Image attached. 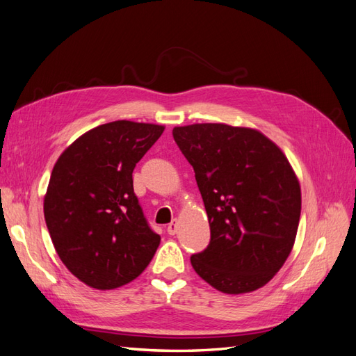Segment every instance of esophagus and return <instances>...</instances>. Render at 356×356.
<instances>
[{"instance_id":"esophagus-1","label":"esophagus","mask_w":356,"mask_h":356,"mask_svg":"<svg viewBox=\"0 0 356 356\" xmlns=\"http://www.w3.org/2000/svg\"><path fill=\"white\" fill-rule=\"evenodd\" d=\"M177 229H179V225H177V221H172L168 227H167V232H168V234H171V236H175L176 233H177Z\"/></svg>"}]
</instances>
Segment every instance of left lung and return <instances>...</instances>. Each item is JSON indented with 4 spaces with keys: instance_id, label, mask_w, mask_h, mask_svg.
<instances>
[{
    "instance_id": "8db88e82",
    "label": "left lung",
    "mask_w": 356,
    "mask_h": 356,
    "mask_svg": "<svg viewBox=\"0 0 356 356\" xmlns=\"http://www.w3.org/2000/svg\"><path fill=\"white\" fill-rule=\"evenodd\" d=\"M172 136L194 168L211 225L207 248L191 257L194 270L229 295L268 284L293 248L300 216L286 154L251 127L195 123Z\"/></svg>"
}]
</instances>
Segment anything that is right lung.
<instances>
[{"label":"right lung","instance_id":"right-lung-1","mask_svg":"<svg viewBox=\"0 0 356 356\" xmlns=\"http://www.w3.org/2000/svg\"><path fill=\"white\" fill-rule=\"evenodd\" d=\"M165 127L117 120L90 129L60 154L43 213L65 266L84 284L111 290L147 268L161 236L145 221L132 171Z\"/></svg>","mask_w":356,"mask_h":356}]
</instances>
